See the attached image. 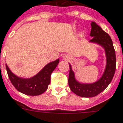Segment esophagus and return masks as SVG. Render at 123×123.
I'll return each mask as SVG.
<instances>
[{"label":"esophagus","instance_id":"34e87169","mask_svg":"<svg viewBox=\"0 0 123 123\" xmlns=\"http://www.w3.org/2000/svg\"><path fill=\"white\" fill-rule=\"evenodd\" d=\"M62 58H63V59L65 60V61H70L71 59L70 56V55H64Z\"/></svg>","mask_w":123,"mask_h":123}]
</instances>
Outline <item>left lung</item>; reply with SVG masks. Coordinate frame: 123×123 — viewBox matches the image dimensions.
Returning a JSON list of instances; mask_svg holds the SVG:
<instances>
[{"instance_id":"1","label":"left lung","mask_w":123,"mask_h":123,"mask_svg":"<svg viewBox=\"0 0 123 123\" xmlns=\"http://www.w3.org/2000/svg\"><path fill=\"white\" fill-rule=\"evenodd\" d=\"M90 36L93 37L89 41L97 43L105 50L106 65L104 74L100 79L92 83H81L75 78V74L70 64L68 85L72 91L78 96L90 98L94 97L104 91L112 80L116 69L115 51L113 48L111 37L102 29L96 23H91V31Z\"/></svg>"}]
</instances>
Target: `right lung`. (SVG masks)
Masks as SVG:
<instances>
[{
    "mask_svg": "<svg viewBox=\"0 0 123 123\" xmlns=\"http://www.w3.org/2000/svg\"><path fill=\"white\" fill-rule=\"evenodd\" d=\"M59 59L51 62L45 65L36 75L31 78H22L15 75L6 64L9 79L18 91L30 96H37L42 94L48 89L51 81V75L57 67Z\"/></svg>",
    "mask_w": 123,
    "mask_h": 123,
    "instance_id": "obj_1",
    "label": "right lung"
}]
</instances>
